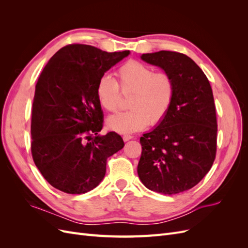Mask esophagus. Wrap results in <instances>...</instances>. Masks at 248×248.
Here are the masks:
<instances>
[{
	"instance_id": "34e87169",
	"label": "esophagus",
	"mask_w": 248,
	"mask_h": 248,
	"mask_svg": "<svg viewBox=\"0 0 248 248\" xmlns=\"http://www.w3.org/2000/svg\"><path fill=\"white\" fill-rule=\"evenodd\" d=\"M132 138H133V137L128 136V134H125V136H123V140H124V141H128V140H132Z\"/></svg>"
}]
</instances>
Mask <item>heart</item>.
I'll use <instances>...</instances> for the list:
<instances>
[{
    "mask_svg": "<svg viewBox=\"0 0 248 248\" xmlns=\"http://www.w3.org/2000/svg\"><path fill=\"white\" fill-rule=\"evenodd\" d=\"M118 82L109 76L98 79L96 94L104 109L116 112L121 108V93L131 94L130 110L108 119L109 129L122 134L140 131L150 125L159 124L166 118L175 99L176 84L170 73L155 72L151 66L131 60L117 71ZM120 89H118V86Z\"/></svg>",
    "mask_w": 248,
    "mask_h": 248,
    "instance_id": "obj_1",
    "label": "heart"
}]
</instances>
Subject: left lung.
Returning <instances> with one entry per match:
<instances>
[{
    "label": "left lung",
    "mask_w": 248,
    "mask_h": 248,
    "mask_svg": "<svg viewBox=\"0 0 248 248\" xmlns=\"http://www.w3.org/2000/svg\"><path fill=\"white\" fill-rule=\"evenodd\" d=\"M175 80L170 109L159 125L142 134L138 174L148 189L176 194L196 186L216 156L217 121L212 88L205 73L181 52L141 55Z\"/></svg>",
    "instance_id": "obj_1"
}]
</instances>
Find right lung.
I'll use <instances>...</instances> for the list:
<instances>
[{
    "label": "right lung",
    "mask_w": 248,
    "mask_h": 248,
    "mask_svg": "<svg viewBox=\"0 0 248 248\" xmlns=\"http://www.w3.org/2000/svg\"><path fill=\"white\" fill-rule=\"evenodd\" d=\"M129 55L86 44H68L44 67L35 87L31 152L44 179L70 194L86 193L106 175L107 160L124 147L121 136H98L103 111L98 79Z\"/></svg>",
    "instance_id": "obj_1"
}]
</instances>
